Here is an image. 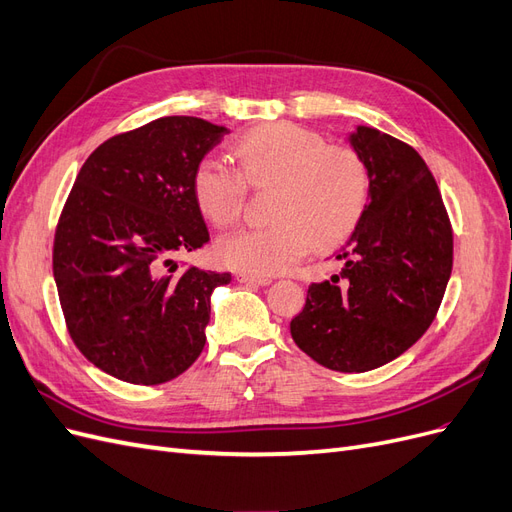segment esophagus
Segmentation results:
<instances>
[{"label": "esophagus", "instance_id": "34e87169", "mask_svg": "<svg viewBox=\"0 0 512 512\" xmlns=\"http://www.w3.org/2000/svg\"><path fill=\"white\" fill-rule=\"evenodd\" d=\"M237 280L243 284H254V286H267L271 284V277L267 275H252V273H239Z\"/></svg>", "mask_w": 512, "mask_h": 512}]
</instances>
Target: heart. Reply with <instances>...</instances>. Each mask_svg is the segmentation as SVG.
Masks as SVG:
<instances>
[{"label":"heart","instance_id":"1","mask_svg":"<svg viewBox=\"0 0 512 512\" xmlns=\"http://www.w3.org/2000/svg\"><path fill=\"white\" fill-rule=\"evenodd\" d=\"M232 153L237 168L205 156L194 166L192 194L200 213L218 228L232 226L243 211L247 188L273 185L269 218L218 243L226 267L252 275L290 269L312 245L348 239L369 205L371 173L350 145H327L297 123H265L241 134Z\"/></svg>","mask_w":512,"mask_h":512}]
</instances>
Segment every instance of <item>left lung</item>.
Wrapping results in <instances>:
<instances>
[{
	"label": "left lung",
	"instance_id": "8db88e82",
	"mask_svg": "<svg viewBox=\"0 0 512 512\" xmlns=\"http://www.w3.org/2000/svg\"><path fill=\"white\" fill-rule=\"evenodd\" d=\"M350 143L369 166V205L337 254L344 267L307 288L290 335L322 367L361 374L404 354L436 318L453 271V228L414 147L365 126Z\"/></svg>",
	"mask_w": 512,
	"mask_h": 512
}]
</instances>
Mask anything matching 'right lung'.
Returning a JSON list of instances; mask_svg holds the SVG:
<instances>
[{
	"label": "right lung",
	"instance_id": "add662e5",
	"mask_svg": "<svg viewBox=\"0 0 512 512\" xmlns=\"http://www.w3.org/2000/svg\"><path fill=\"white\" fill-rule=\"evenodd\" d=\"M226 128L160 117L104 141L76 175L55 228L53 275L74 346L108 376L162 384L205 348L213 288L230 273L179 267L209 241L194 166Z\"/></svg>",
	"mask_w": 512,
	"mask_h": 512
}]
</instances>
